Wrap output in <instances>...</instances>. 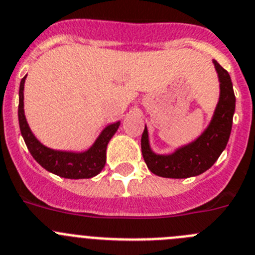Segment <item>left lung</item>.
<instances>
[{
	"label": "left lung",
	"mask_w": 255,
	"mask_h": 255,
	"mask_svg": "<svg viewBox=\"0 0 255 255\" xmlns=\"http://www.w3.org/2000/svg\"><path fill=\"white\" fill-rule=\"evenodd\" d=\"M220 79V100L207 129L189 145L173 154L158 155L151 151L147 128L141 137V150L146 165L156 176L165 178H187L199 176L209 169L220 158L229 142L235 113V94L227 70L213 60Z\"/></svg>",
	"instance_id": "left-lung-1"
}]
</instances>
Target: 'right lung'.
<instances>
[{
    "label": "right lung",
    "mask_w": 255,
    "mask_h": 255,
    "mask_svg": "<svg viewBox=\"0 0 255 255\" xmlns=\"http://www.w3.org/2000/svg\"><path fill=\"white\" fill-rule=\"evenodd\" d=\"M26 75L21 79L20 88H19V126L25 145L32 154L35 161L41 164L46 170L56 176L70 178V180H79V178H91L100 173L106 163V146L109 143L110 138L114 136L117 129L119 128L121 122L113 123L97 137L95 143L91 146L87 151L72 152V151H59L52 150L42 145L34 134L32 133L29 126L26 123L24 115V82Z\"/></svg>",
    "instance_id": "add662e5"
}]
</instances>
